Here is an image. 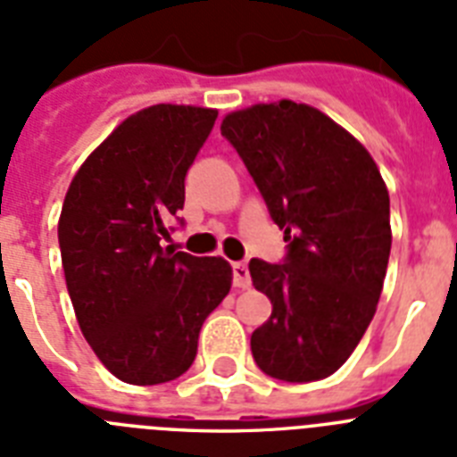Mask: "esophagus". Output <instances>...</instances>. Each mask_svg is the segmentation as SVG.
I'll return each instance as SVG.
<instances>
[{"instance_id": "1", "label": "esophagus", "mask_w": 457, "mask_h": 457, "mask_svg": "<svg viewBox=\"0 0 457 457\" xmlns=\"http://www.w3.org/2000/svg\"><path fill=\"white\" fill-rule=\"evenodd\" d=\"M232 283H235V287H241V290L251 287V274H248L246 262H232Z\"/></svg>"}]
</instances>
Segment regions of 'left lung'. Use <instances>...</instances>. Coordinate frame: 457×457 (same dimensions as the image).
Returning a JSON list of instances; mask_svg holds the SVG:
<instances>
[{"label":"left lung","mask_w":457,"mask_h":457,"mask_svg":"<svg viewBox=\"0 0 457 457\" xmlns=\"http://www.w3.org/2000/svg\"><path fill=\"white\" fill-rule=\"evenodd\" d=\"M220 132L287 241L283 262H248L271 302L251 335L255 365L278 381H320L377 312L393 241L388 187L365 145L313 106L255 104L225 116Z\"/></svg>","instance_id":"8db88e82"}]
</instances>
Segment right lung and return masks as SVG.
I'll list each match as a JSON object with an SVG mask.
<instances>
[{
    "label": "right lung",
    "mask_w": 457,
    "mask_h": 457,
    "mask_svg": "<svg viewBox=\"0 0 457 457\" xmlns=\"http://www.w3.org/2000/svg\"><path fill=\"white\" fill-rule=\"evenodd\" d=\"M218 111L157 104L122 120L76 171L57 222L67 290L102 365L132 386L179 378L229 293L222 258L174 253L186 174Z\"/></svg>",
    "instance_id": "right-lung-1"
}]
</instances>
